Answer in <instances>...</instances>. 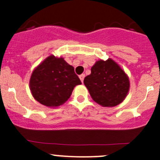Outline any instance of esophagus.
Masks as SVG:
<instances>
[{"instance_id":"esophagus-1","label":"esophagus","mask_w":160,"mask_h":160,"mask_svg":"<svg viewBox=\"0 0 160 160\" xmlns=\"http://www.w3.org/2000/svg\"><path fill=\"white\" fill-rule=\"evenodd\" d=\"M79 77H80V80H81V82L83 83V80H84V77H85V74H81V75L79 76Z\"/></svg>"}]
</instances>
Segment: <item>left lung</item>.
<instances>
[{
	"label": "left lung",
	"instance_id": "1",
	"mask_svg": "<svg viewBox=\"0 0 160 160\" xmlns=\"http://www.w3.org/2000/svg\"><path fill=\"white\" fill-rule=\"evenodd\" d=\"M83 83L92 99L102 107L118 105L126 98L130 88L128 75L111 58L97 61Z\"/></svg>",
	"mask_w": 160,
	"mask_h": 160
}]
</instances>
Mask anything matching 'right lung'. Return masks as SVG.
I'll return each instance as SVG.
<instances>
[{
	"mask_svg": "<svg viewBox=\"0 0 160 160\" xmlns=\"http://www.w3.org/2000/svg\"><path fill=\"white\" fill-rule=\"evenodd\" d=\"M81 84L73 67L62 57L48 56L32 71L29 88L33 98L42 105L57 108L70 98L77 85Z\"/></svg>",
	"mask_w": 160,
	"mask_h": 160,
	"instance_id": "obj_1",
	"label": "right lung"
}]
</instances>
